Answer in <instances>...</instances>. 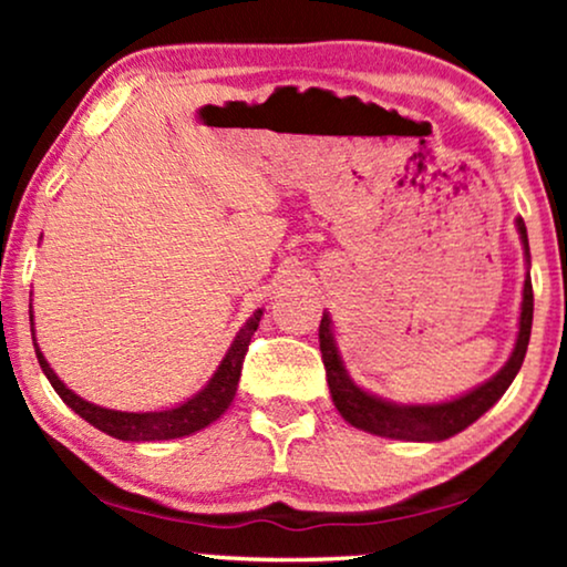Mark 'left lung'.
<instances>
[{
	"label": "left lung",
	"instance_id": "left-lung-1",
	"mask_svg": "<svg viewBox=\"0 0 567 567\" xmlns=\"http://www.w3.org/2000/svg\"><path fill=\"white\" fill-rule=\"evenodd\" d=\"M518 237H522L526 262H529V237H526L524 219H516ZM532 317H534V293H532V278L526 270L524 281V301H522V317H518V336L511 359L506 361L498 374L487 379L485 384L475 386V390L462 394V398L446 400V402H433V405H398V402L382 400L377 394L361 390L359 384L348 377L340 359V351L332 338V320L330 315H322L320 322V351L324 374H328V386L336 402L338 413L346 417L353 429H361L374 436L384 439H398V441H444L452 439L454 433H460L477 421L480 415L487 413L495 402L503 398V392L508 390L514 382L518 369H522L526 346H529L532 336Z\"/></svg>",
	"mask_w": 567,
	"mask_h": 567
}]
</instances>
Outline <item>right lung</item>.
Returning <instances> with one entry per match:
<instances>
[{
  "label": "right lung",
  "instance_id": "add662e5",
  "mask_svg": "<svg viewBox=\"0 0 567 567\" xmlns=\"http://www.w3.org/2000/svg\"><path fill=\"white\" fill-rule=\"evenodd\" d=\"M262 317V309H255L250 320L243 324V330L237 332V338L231 340L227 355H224L219 369L214 371V377L208 379V384L198 394H193L190 400L181 402V405L157 410V413H121V410H107L92 402L82 400L80 394H74L69 386L56 377V371L49 367L41 348L35 343V330H33V346L38 363H41L45 379H49L53 390L76 415L84 417L90 425H95L97 431L107 433V436L121 439V441H167V439H183L190 436L206 425H212L216 417L227 413L237 394V382L243 374V361L250 346V338L258 330ZM30 324H33V307H30Z\"/></svg>",
  "mask_w": 567,
  "mask_h": 567
}]
</instances>
